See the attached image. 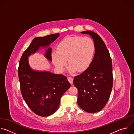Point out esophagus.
Instances as JSON below:
<instances>
[{"label": "esophagus", "mask_w": 134, "mask_h": 134, "mask_svg": "<svg viewBox=\"0 0 134 134\" xmlns=\"http://www.w3.org/2000/svg\"><path fill=\"white\" fill-rule=\"evenodd\" d=\"M67 79H68V81H69V82L71 84H72L73 83V79H72V77H68L67 78Z\"/></svg>", "instance_id": "obj_1"}]
</instances>
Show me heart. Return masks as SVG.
<instances>
[{
    "label": "heart",
    "mask_w": 134,
    "mask_h": 134,
    "mask_svg": "<svg viewBox=\"0 0 134 134\" xmlns=\"http://www.w3.org/2000/svg\"><path fill=\"white\" fill-rule=\"evenodd\" d=\"M95 52L94 41L87 36H68L59 43L57 51L52 54V59L55 67L63 70L67 65H70L69 71L77 70L84 71L91 64Z\"/></svg>",
    "instance_id": "b5f03b06"
}]
</instances>
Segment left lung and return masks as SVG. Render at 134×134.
Instances as JSON below:
<instances>
[{
	"instance_id": "left-lung-1",
	"label": "left lung",
	"mask_w": 134,
	"mask_h": 134,
	"mask_svg": "<svg viewBox=\"0 0 134 134\" xmlns=\"http://www.w3.org/2000/svg\"><path fill=\"white\" fill-rule=\"evenodd\" d=\"M91 35L95 46V52L90 66L76 76L73 81L78 90L77 103L89 113L103 109L109 100L113 85L112 60L109 50L101 37L91 31L81 32Z\"/></svg>"
}]
</instances>
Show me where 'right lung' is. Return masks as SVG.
Masks as SVG:
<instances>
[{
	"label": "right lung",
	"mask_w": 134,
	"mask_h": 134,
	"mask_svg": "<svg viewBox=\"0 0 134 134\" xmlns=\"http://www.w3.org/2000/svg\"><path fill=\"white\" fill-rule=\"evenodd\" d=\"M59 33L35 37L23 53L19 64L18 74L22 97L30 109L37 115L49 116L58 109L60 99L70 87L63 75L32 69L28 57L41 48L47 49L45 57L52 61L51 48L48 47Z\"/></svg>",
	"instance_id": "right-lung-1"
}]
</instances>
